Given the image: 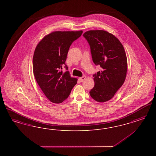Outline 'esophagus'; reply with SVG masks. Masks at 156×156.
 Instances as JSON below:
<instances>
[{
  "label": "esophagus",
  "instance_id": "esophagus-1",
  "mask_svg": "<svg viewBox=\"0 0 156 156\" xmlns=\"http://www.w3.org/2000/svg\"><path fill=\"white\" fill-rule=\"evenodd\" d=\"M85 78H86V76H85V75H83V76H82V77H80V78H79V80H80V81L83 82L85 80Z\"/></svg>",
  "mask_w": 156,
  "mask_h": 156
}]
</instances>
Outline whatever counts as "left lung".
I'll return each instance as SVG.
<instances>
[{
	"label": "left lung",
	"mask_w": 156,
	"mask_h": 156,
	"mask_svg": "<svg viewBox=\"0 0 156 156\" xmlns=\"http://www.w3.org/2000/svg\"><path fill=\"white\" fill-rule=\"evenodd\" d=\"M83 36L88 41L93 62L101 67L94 75V87L89 94L98 102L111 99L126 79L127 61L118 38L105 30H89Z\"/></svg>",
	"instance_id": "8db88e82"
}]
</instances>
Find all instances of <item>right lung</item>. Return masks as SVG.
I'll return each mask as SVG.
<instances>
[{
	"instance_id": "1",
	"label": "right lung",
	"mask_w": 156,
	"mask_h": 156,
	"mask_svg": "<svg viewBox=\"0 0 156 156\" xmlns=\"http://www.w3.org/2000/svg\"><path fill=\"white\" fill-rule=\"evenodd\" d=\"M82 31H53L37 44L33 58V74L45 97L52 103L60 104L69 95L77 83L69 71L63 73L67 54L71 44Z\"/></svg>"
}]
</instances>
